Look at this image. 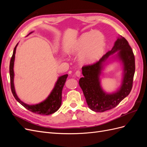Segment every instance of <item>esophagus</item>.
<instances>
[{
	"mask_svg": "<svg viewBox=\"0 0 147 147\" xmlns=\"http://www.w3.org/2000/svg\"><path fill=\"white\" fill-rule=\"evenodd\" d=\"M81 71H80V70H77L76 72H75V75H76L77 77H80L81 76Z\"/></svg>",
	"mask_w": 147,
	"mask_h": 147,
	"instance_id": "1",
	"label": "esophagus"
}]
</instances>
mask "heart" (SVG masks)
Instances as JSON below:
<instances>
[{
	"label": "heart",
	"mask_w": 147,
	"mask_h": 147,
	"mask_svg": "<svg viewBox=\"0 0 147 147\" xmlns=\"http://www.w3.org/2000/svg\"><path fill=\"white\" fill-rule=\"evenodd\" d=\"M106 48V40L100 32H89L82 34L69 49L71 54L80 55L82 64H92L103 56Z\"/></svg>",
	"instance_id": "heart-1"
}]
</instances>
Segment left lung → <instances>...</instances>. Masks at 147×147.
Returning a JSON list of instances; mask_svg holds the SVG:
<instances>
[{"instance_id": "obj_1", "label": "left lung", "mask_w": 147, "mask_h": 147, "mask_svg": "<svg viewBox=\"0 0 147 147\" xmlns=\"http://www.w3.org/2000/svg\"><path fill=\"white\" fill-rule=\"evenodd\" d=\"M117 51H119L118 58L123 64V82L117 92L107 94L100 86L99 77L105 62L110 55ZM135 69V57L132 48L126 39L121 36L115 42L112 50L102 56L99 61L91 65L83 66V77L80 79L79 84L89 108L96 112H104L117 107L132 90Z\"/></svg>"}]
</instances>
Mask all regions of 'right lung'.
Here are the masks:
<instances>
[{
	"mask_svg": "<svg viewBox=\"0 0 147 147\" xmlns=\"http://www.w3.org/2000/svg\"><path fill=\"white\" fill-rule=\"evenodd\" d=\"M32 32H30L31 34ZM14 48L13 55L10 60V84H11V90L13 96L15 97V99L21 104L22 105L34 113H37L42 115H48L55 113L59 109L62 102V91L65 84L67 78L68 77L67 74H65L59 77L57 81L56 82L55 86L53 90L51 92L50 94L42 102L36 105H28L22 102L17 96L15 87L13 79H14V71H13V66H14V61L15 57V53L16 47Z\"/></svg>",
	"mask_w": 147,
	"mask_h": 147,
	"instance_id": "1",
	"label": "right lung"
}]
</instances>
